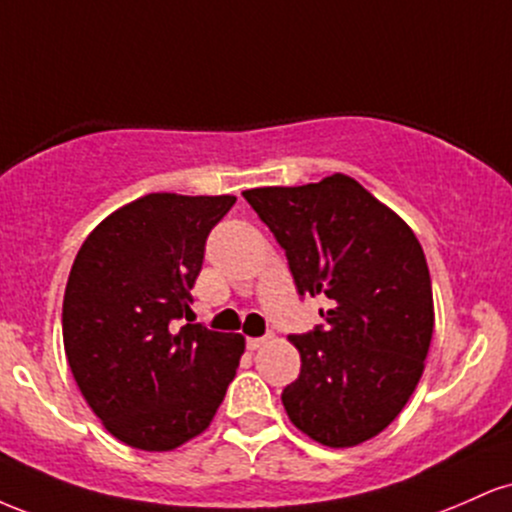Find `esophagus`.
<instances>
[{"instance_id": "34e87169", "label": "esophagus", "mask_w": 512, "mask_h": 512, "mask_svg": "<svg viewBox=\"0 0 512 512\" xmlns=\"http://www.w3.org/2000/svg\"><path fill=\"white\" fill-rule=\"evenodd\" d=\"M267 342H269V337H248V339H245V344H248L250 351L262 349V346L267 344Z\"/></svg>"}]
</instances>
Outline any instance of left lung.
Returning a JSON list of instances; mask_svg holds the SVG:
<instances>
[{
  "mask_svg": "<svg viewBox=\"0 0 512 512\" xmlns=\"http://www.w3.org/2000/svg\"><path fill=\"white\" fill-rule=\"evenodd\" d=\"M243 197L289 260L298 296L330 298L325 325L291 334L301 375L281 392L293 426L330 448L378 436L419 385L433 337V291L414 231L354 178Z\"/></svg>",
  "mask_w": 512,
  "mask_h": 512,
  "instance_id": "8db88e82",
  "label": "left lung"
}]
</instances>
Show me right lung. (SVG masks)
<instances>
[{
	"label": "right lung",
	"instance_id": "1",
	"mask_svg": "<svg viewBox=\"0 0 512 512\" xmlns=\"http://www.w3.org/2000/svg\"><path fill=\"white\" fill-rule=\"evenodd\" d=\"M233 204L146 195L98 223L72 264L69 368L93 414L132 448L163 452L199 436L236 378L245 339L192 322L190 310L204 245Z\"/></svg>",
	"mask_w": 512,
	"mask_h": 512
}]
</instances>
